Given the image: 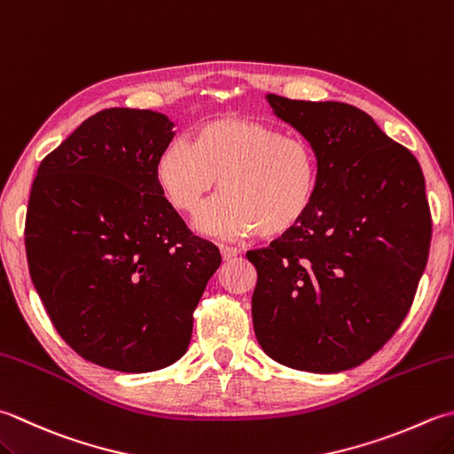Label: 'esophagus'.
<instances>
[{
  "mask_svg": "<svg viewBox=\"0 0 454 454\" xmlns=\"http://www.w3.org/2000/svg\"><path fill=\"white\" fill-rule=\"evenodd\" d=\"M220 252H222V257H224V260H232V257H236L239 254L236 246H224V244L220 246Z\"/></svg>",
  "mask_w": 454,
  "mask_h": 454,
  "instance_id": "34e87169",
  "label": "esophagus"
}]
</instances>
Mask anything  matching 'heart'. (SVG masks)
Instances as JSON below:
<instances>
[{
    "label": "heart",
    "instance_id": "obj_1",
    "mask_svg": "<svg viewBox=\"0 0 454 454\" xmlns=\"http://www.w3.org/2000/svg\"><path fill=\"white\" fill-rule=\"evenodd\" d=\"M167 199L194 215L220 179L222 192L197 218L207 234L278 238L301 224L318 191V159L305 137L244 118L204 121L155 161Z\"/></svg>",
    "mask_w": 454,
    "mask_h": 454
}]
</instances>
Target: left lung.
Listing matches in <instances>:
<instances>
[{
	"mask_svg": "<svg viewBox=\"0 0 454 454\" xmlns=\"http://www.w3.org/2000/svg\"><path fill=\"white\" fill-rule=\"evenodd\" d=\"M318 159L313 207L291 232L247 252L257 342L283 366H358L410 313L431 244L421 167L366 112L268 94Z\"/></svg>",
	"mask_w": 454,
	"mask_h": 454,
	"instance_id": "1",
	"label": "left lung"
}]
</instances>
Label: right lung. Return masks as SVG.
Masks as SVG:
<instances>
[{"mask_svg":"<svg viewBox=\"0 0 454 454\" xmlns=\"http://www.w3.org/2000/svg\"><path fill=\"white\" fill-rule=\"evenodd\" d=\"M175 136L151 110L94 114L39 165L25 250L60 339L98 366L144 374L189 348L192 313L220 268L155 176Z\"/></svg>","mask_w":454,"mask_h":454,"instance_id":"add662e5","label":"right lung"}]
</instances>
